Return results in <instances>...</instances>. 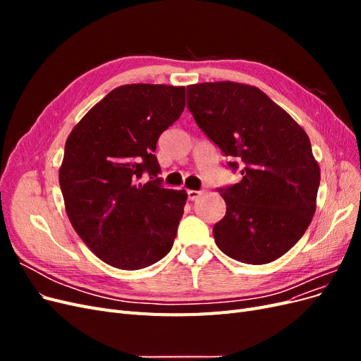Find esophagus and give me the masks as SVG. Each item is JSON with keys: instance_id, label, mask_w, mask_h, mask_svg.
<instances>
[{"instance_id": "1", "label": "esophagus", "mask_w": 361, "mask_h": 361, "mask_svg": "<svg viewBox=\"0 0 361 361\" xmlns=\"http://www.w3.org/2000/svg\"><path fill=\"white\" fill-rule=\"evenodd\" d=\"M187 194H188V200H191V202H192V200L197 199L202 192H200V191H195V190H188V191H187Z\"/></svg>"}]
</instances>
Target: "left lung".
<instances>
[{
	"label": "left lung",
	"mask_w": 361,
	"mask_h": 361,
	"mask_svg": "<svg viewBox=\"0 0 361 361\" xmlns=\"http://www.w3.org/2000/svg\"><path fill=\"white\" fill-rule=\"evenodd\" d=\"M188 110L243 179L221 188L226 215L214 226L224 255L250 265L281 257L300 241L316 211L321 170L309 135L255 85L218 81L187 87ZM238 169V162H228Z\"/></svg>",
	"instance_id": "1"
}]
</instances>
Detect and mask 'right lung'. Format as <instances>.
<instances>
[{
    "label": "right lung",
    "mask_w": 361,
    "mask_h": 361,
    "mask_svg": "<svg viewBox=\"0 0 361 361\" xmlns=\"http://www.w3.org/2000/svg\"><path fill=\"white\" fill-rule=\"evenodd\" d=\"M183 108L185 87L120 85L66 140L59 171L64 209L84 244L108 265L141 269L173 247L187 191L138 179L159 173L157 141Z\"/></svg>",
    "instance_id": "right-lung-1"
}]
</instances>
